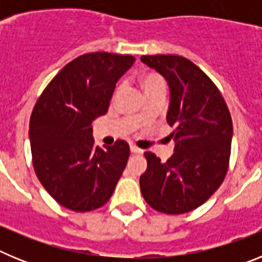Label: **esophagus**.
<instances>
[{"label":"esophagus","instance_id":"1","mask_svg":"<svg viewBox=\"0 0 262 262\" xmlns=\"http://www.w3.org/2000/svg\"><path fill=\"white\" fill-rule=\"evenodd\" d=\"M129 149H131V152L135 155H142L143 152H144L143 149H140V148L136 147V145H131V147H129Z\"/></svg>","mask_w":262,"mask_h":262}]
</instances>
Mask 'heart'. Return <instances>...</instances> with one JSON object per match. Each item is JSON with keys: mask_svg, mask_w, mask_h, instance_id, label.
Listing matches in <instances>:
<instances>
[{"mask_svg": "<svg viewBox=\"0 0 262 262\" xmlns=\"http://www.w3.org/2000/svg\"><path fill=\"white\" fill-rule=\"evenodd\" d=\"M140 85H142V89L144 90V93L147 94L152 90L159 89V88H165V81L157 73L149 72V73H145L140 77Z\"/></svg>", "mask_w": 262, "mask_h": 262, "instance_id": "b5f03b06", "label": "heart"}]
</instances>
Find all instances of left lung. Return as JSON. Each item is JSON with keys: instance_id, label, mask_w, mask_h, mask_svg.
<instances>
[{"instance_id": "left-lung-1", "label": "left lung", "mask_w": 262, "mask_h": 262, "mask_svg": "<svg viewBox=\"0 0 262 262\" xmlns=\"http://www.w3.org/2000/svg\"><path fill=\"white\" fill-rule=\"evenodd\" d=\"M168 82L170 92L166 122L174 152L165 163L145 152L147 170L140 190L152 209L185 214L200 207L227 174L232 142V119L221 92L205 72L177 55L140 57Z\"/></svg>"}]
</instances>
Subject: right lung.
<instances>
[{
    "label": "right lung",
    "mask_w": 262,
    "mask_h": 262,
    "mask_svg": "<svg viewBox=\"0 0 262 262\" xmlns=\"http://www.w3.org/2000/svg\"><path fill=\"white\" fill-rule=\"evenodd\" d=\"M129 55L86 53L68 62L39 97L30 119L32 165L53 200L72 211L105 205L127 165L129 147L94 145L92 122L107 113Z\"/></svg>",
    "instance_id": "obj_1"
}]
</instances>
